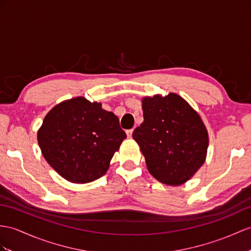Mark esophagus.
Listing matches in <instances>:
<instances>
[{"instance_id": "1", "label": "esophagus", "mask_w": 251, "mask_h": 251, "mask_svg": "<svg viewBox=\"0 0 251 251\" xmlns=\"http://www.w3.org/2000/svg\"><path fill=\"white\" fill-rule=\"evenodd\" d=\"M126 136H127V138H132V134H133V129H131V130H127L126 132Z\"/></svg>"}]
</instances>
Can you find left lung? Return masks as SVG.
<instances>
[{
	"mask_svg": "<svg viewBox=\"0 0 251 251\" xmlns=\"http://www.w3.org/2000/svg\"><path fill=\"white\" fill-rule=\"evenodd\" d=\"M144 122L133 132L147 168L163 184H184L206 158L209 134L200 115L175 93L142 99Z\"/></svg>",
	"mask_w": 251,
	"mask_h": 251,
	"instance_id": "left-lung-1",
	"label": "left lung"
}]
</instances>
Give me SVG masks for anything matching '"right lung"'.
I'll use <instances>...</instances> for the list:
<instances>
[{
    "mask_svg": "<svg viewBox=\"0 0 251 251\" xmlns=\"http://www.w3.org/2000/svg\"><path fill=\"white\" fill-rule=\"evenodd\" d=\"M126 137L117 116L84 97L55 105L37 132L41 153L49 165L67 181L79 184L106 174Z\"/></svg>",
    "mask_w": 251,
    "mask_h": 251,
    "instance_id": "right-lung-1",
    "label": "right lung"
}]
</instances>
